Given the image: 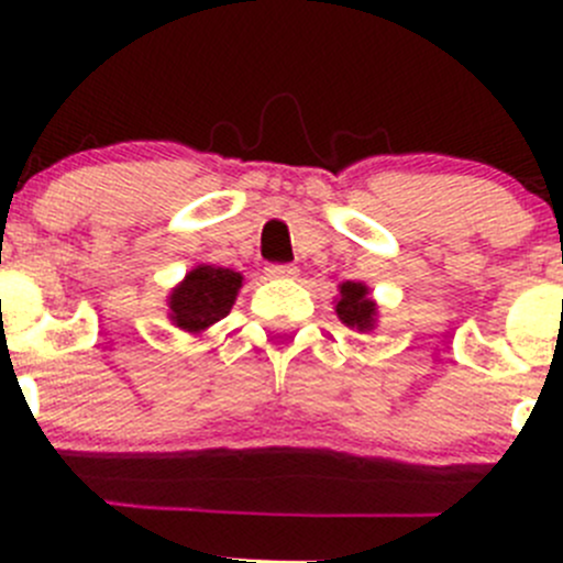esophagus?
Masks as SVG:
<instances>
[{"instance_id": "34e87169", "label": "esophagus", "mask_w": 563, "mask_h": 563, "mask_svg": "<svg viewBox=\"0 0 563 563\" xmlns=\"http://www.w3.org/2000/svg\"><path fill=\"white\" fill-rule=\"evenodd\" d=\"M266 275L275 277V280H291V277H297V266H291V264H269V266H266Z\"/></svg>"}]
</instances>
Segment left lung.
<instances>
[{"instance_id":"obj_1","label":"left lung","mask_w":563,"mask_h":563,"mask_svg":"<svg viewBox=\"0 0 563 563\" xmlns=\"http://www.w3.org/2000/svg\"><path fill=\"white\" fill-rule=\"evenodd\" d=\"M367 286L365 283H354L345 280L340 286V299L334 305V313H338L340 321L351 329H360V332H371L376 327V302L367 297Z\"/></svg>"}]
</instances>
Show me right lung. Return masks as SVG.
I'll return each mask as SVG.
<instances>
[{
  "instance_id": "add662e5",
  "label": "right lung",
  "mask_w": 563,
  "mask_h": 563,
  "mask_svg": "<svg viewBox=\"0 0 563 563\" xmlns=\"http://www.w3.org/2000/svg\"><path fill=\"white\" fill-rule=\"evenodd\" d=\"M240 288V272L198 264L196 269L187 272L185 280L168 297V308H172L168 316L179 329L198 334L231 313Z\"/></svg>"
}]
</instances>
